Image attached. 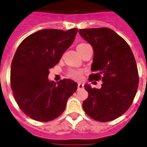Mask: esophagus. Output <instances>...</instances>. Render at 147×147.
<instances>
[{"label": "esophagus", "mask_w": 147, "mask_h": 147, "mask_svg": "<svg viewBox=\"0 0 147 147\" xmlns=\"http://www.w3.org/2000/svg\"><path fill=\"white\" fill-rule=\"evenodd\" d=\"M83 89V85L82 83H78V90H82Z\"/></svg>", "instance_id": "esophagus-1"}]
</instances>
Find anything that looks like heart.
Wrapping results in <instances>:
<instances>
[{"mask_svg":"<svg viewBox=\"0 0 147 147\" xmlns=\"http://www.w3.org/2000/svg\"><path fill=\"white\" fill-rule=\"evenodd\" d=\"M88 44L86 43H80L79 45H78L77 49H81L83 47L86 46ZM84 73V71L82 69H75V68H71L67 71V76L70 79H72L74 80H80L82 79V75Z\"/></svg>","mask_w":147,"mask_h":147,"instance_id":"heart-1","label":"heart"}]
</instances>
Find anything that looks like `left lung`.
I'll list each match as a JSON object with an SVG mask.
<instances>
[{
    "label": "left lung",
    "instance_id": "left-lung-1",
    "mask_svg": "<svg viewBox=\"0 0 147 147\" xmlns=\"http://www.w3.org/2000/svg\"><path fill=\"white\" fill-rule=\"evenodd\" d=\"M80 36L93 47L94 55L90 82L101 80L100 89L85 85L89 93L82 103L85 112L94 120L116 119L129 109L139 86L137 65L130 47L108 28L79 29Z\"/></svg>",
    "mask_w": 147,
    "mask_h": 147
}]
</instances>
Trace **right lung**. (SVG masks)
Returning <instances> with one entry per match:
<instances>
[{"instance_id":"1","label":"right lung","mask_w":147,"mask_h":147,"mask_svg":"<svg viewBox=\"0 0 147 147\" xmlns=\"http://www.w3.org/2000/svg\"><path fill=\"white\" fill-rule=\"evenodd\" d=\"M78 29L40 30L22 40L11 66V87L18 107L29 118L50 121L65 111L68 99L78 88L68 79L49 81V69L59 62L73 43Z\"/></svg>"}]
</instances>
